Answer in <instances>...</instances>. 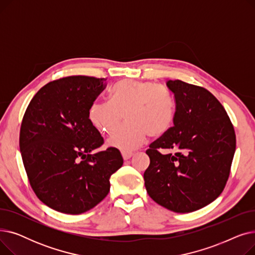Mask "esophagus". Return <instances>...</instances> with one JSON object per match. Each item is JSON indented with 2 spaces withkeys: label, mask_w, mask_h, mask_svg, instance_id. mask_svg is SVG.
<instances>
[{
  "label": "esophagus",
  "mask_w": 255,
  "mask_h": 255,
  "mask_svg": "<svg viewBox=\"0 0 255 255\" xmlns=\"http://www.w3.org/2000/svg\"><path fill=\"white\" fill-rule=\"evenodd\" d=\"M132 155H133V153H131V152H122V156H123L124 160L130 159L132 157Z\"/></svg>",
  "instance_id": "1"
}]
</instances>
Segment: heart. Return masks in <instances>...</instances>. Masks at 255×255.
I'll return each instance as SVG.
<instances>
[{
	"instance_id": "1",
	"label": "heart",
	"mask_w": 255,
	"mask_h": 255,
	"mask_svg": "<svg viewBox=\"0 0 255 255\" xmlns=\"http://www.w3.org/2000/svg\"><path fill=\"white\" fill-rule=\"evenodd\" d=\"M126 117L109 142L130 152L140 146L146 135L156 138L170 129L176 116V102L170 90L146 80L125 79L111 90V101H96L89 111L93 125L103 133H112Z\"/></svg>"
}]
</instances>
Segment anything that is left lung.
<instances>
[{
	"mask_svg": "<svg viewBox=\"0 0 255 255\" xmlns=\"http://www.w3.org/2000/svg\"><path fill=\"white\" fill-rule=\"evenodd\" d=\"M176 116L173 126L145 151L146 192L160 206L190 213L214 202L230 177L236 133L230 117L207 89L168 80ZM175 153L162 154L160 149Z\"/></svg>",
	"mask_w": 255,
	"mask_h": 255,
	"instance_id": "left-lung-1",
	"label": "left lung"
}]
</instances>
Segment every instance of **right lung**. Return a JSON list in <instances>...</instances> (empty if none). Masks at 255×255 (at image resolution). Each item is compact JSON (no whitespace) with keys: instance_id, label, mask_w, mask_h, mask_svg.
Instances as JSON below:
<instances>
[{"instance_id":"1","label":"right lung","mask_w":255,"mask_h":255,"mask_svg":"<svg viewBox=\"0 0 255 255\" xmlns=\"http://www.w3.org/2000/svg\"><path fill=\"white\" fill-rule=\"evenodd\" d=\"M105 78L66 76L46 84L23 115L19 148L33 191L65 214H82L109 194L110 178L123 165L120 151L104 143L89 118Z\"/></svg>"}]
</instances>
